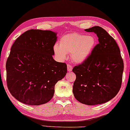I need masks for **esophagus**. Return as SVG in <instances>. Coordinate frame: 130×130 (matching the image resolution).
Instances as JSON below:
<instances>
[{
    "label": "esophagus",
    "mask_w": 130,
    "mask_h": 130,
    "mask_svg": "<svg viewBox=\"0 0 130 130\" xmlns=\"http://www.w3.org/2000/svg\"><path fill=\"white\" fill-rule=\"evenodd\" d=\"M72 66L70 64H67V70H68V72H71L72 70Z\"/></svg>",
    "instance_id": "1"
}]
</instances>
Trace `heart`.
Here are the masks:
<instances>
[{"label":"heart","instance_id":"obj_1","mask_svg":"<svg viewBox=\"0 0 130 130\" xmlns=\"http://www.w3.org/2000/svg\"><path fill=\"white\" fill-rule=\"evenodd\" d=\"M95 44L96 39L92 35L73 33L62 37L60 40V45L55 43L53 50L59 60H66L67 54L70 53L72 61L76 63H81L91 55Z\"/></svg>","mask_w":130,"mask_h":130}]
</instances>
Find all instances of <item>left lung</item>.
Returning <instances> with one entry per match:
<instances>
[{"label": "left lung", "mask_w": 130, "mask_h": 130, "mask_svg": "<svg viewBox=\"0 0 130 130\" xmlns=\"http://www.w3.org/2000/svg\"><path fill=\"white\" fill-rule=\"evenodd\" d=\"M94 32L99 43L87 60L73 67L75 99L82 104L96 105L109 102L121 87L124 63L117 42L105 30L94 26L85 30Z\"/></svg>", "instance_id": "obj_1"}]
</instances>
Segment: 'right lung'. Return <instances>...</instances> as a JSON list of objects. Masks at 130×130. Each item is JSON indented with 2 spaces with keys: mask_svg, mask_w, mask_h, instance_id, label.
Returning <instances> with one entry per match:
<instances>
[{
  "mask_svg": "<svg viewBox=\"0 0 130 130\" xmlns=\"http://www.w3.org/2000/svg\"><path fill=\"white\" fill-rule=\"evenodd\" d=\"M57 33L31 29L14 42L6 64L10 93L28 105L46 103L53 98L55 85L67 73V65L54 60Z\"/></svg>",
  "mask_w": 130,
  "mask_h": 130,
  "instance_id": "1",
  "label": "right lung"
}]
</instances>
